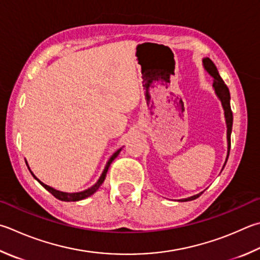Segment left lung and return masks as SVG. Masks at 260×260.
<instances>
[{"label": "left lung", "instance_id": "1", "mask_svg": "<svg viewBox=\"0 0 260 260\" xmlns=\"http://www.w3.org/2000/svg\"><path fill=\"white\" fill-rule=\"evenodd\" d=\"M203 66H204V69L207 71L208 75L212 78H214L213 89L215 91V94H216L217 99L221 101V104H222V107L224 110L225 123H226L228 155H226V158H225V163H224L223 168H222V171H223L224 166H225V164H226L228 158H229L230 148H231V132H232V124H233V114H232V111H231V105H230V100H231V97H230L229 88H228L226 85H225V82L223 81L221 76H219L217 68H216V66L214 64V62L210 60L209 57H204L203 58ZM202 193H203V191H202V192L197 193V194H194V196H191V197L180 199V202H191V200L197 199Z\"/></svg>", "mask_w": 260, "mask_h": 260}]
</instances>
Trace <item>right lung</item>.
<instances>
[{"label":"right lung","mask_w":260,"mask_h":260,"mask_svg":"<svg viewBox=\"0 0 260 260\" xmlns=\"http://www.w3.org/2000/svg\"><path fill=\"white\" fill-rule=\"evenodd\" d=\"M122 148H123V147H122ZM122 148H120V149H117L115 153L111 156L110 157V159L107 160V163H106V165H105V168H104V170H103V172H102V174H101V176H100V179L97 180V182L94 184V185H91L90 188H88V189H86V190H84V191H79V192H63V191H60V190H56V189H54V188H52V187H50V185H47V184H45V183H43L41 180H38L36 176H35V174H34L31 171H30V168H29L28 166V163L26 161V164H27V166H28V169H29V171H30L31 172V174H32V176L34 178H35L39 183H41L44 188H45L48 192H51L54 197L55 198H57L58 200H62V202H79V200H82V199H86V198H88V197H90L91 194H94L97 190L100 189V187L102 185V183L104 182V180H105V176H106V173H107V171H109V168H110V165H111V163L112 161H113L116 157H117V155L120 154V151L122 150Z\"/></svg>","instance_id":"obj_1"}]
</instances>
